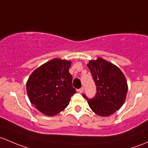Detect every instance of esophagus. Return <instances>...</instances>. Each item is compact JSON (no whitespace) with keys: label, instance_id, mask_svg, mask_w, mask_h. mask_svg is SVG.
<instances>
[{"label":"esophagus","instance_id":"1","mask_svg":"<svg viewBox=\"0 0 148 148\" xmlns=\"http://www.w3.org/2000/svg\"><path fill=\"white\" fill-rule=\"evenodd\" d=\"M77 91H78L80 93H82V92H83V91H84V88H83V87H82V88H80V89H78V90Z\"/></svg>","mask_w":148,"mask_h":148}]
</instances>
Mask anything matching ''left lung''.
Returning <instances> with one entry per match:
<instances>
[{
	"label": "left lung",
	"instance_id": "obj_1",
	"mask_svg": "<svg viewBox=\"0 0 148 148\" xmlns=\"http://www.w3.org/2000/svg\"><path fill=\"white\" fill-rule=\"evenodd\" d=\"M88 67L96 85V94L88 98L90 108L100 116L112 115L123 106L127 92V84L125 75L113 64L102 58L90 60Z\"/></svg>",
	"mask_w": 148,
	"mask_h": 148
}]
</instances>
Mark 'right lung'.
Segmentation results:
<instances>
[{"label":"right lung","instance_id":"1","mask_svg":"<svg viewBox=\"0 0 148 148\" xmlns=\"http://www.w3.org/2000/svg\"><path fill=\"white\" fill-rule=\"evenodd\" d=\"M71 62L55 58L33 71L26 84L30 103L48 116L57 115L76 92L69 73Z\"/></svg>","mask_w":148,"mask_h":148}]
</instances>
